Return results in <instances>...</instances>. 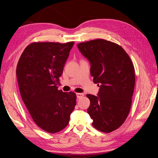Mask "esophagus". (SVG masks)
Instances as JSON below:
<instances>
[{
  "label": "esophagus",
  "instance_id": "34e87169",
  "mask_svg": "<svg viewBox=\"0 0 158 158\" xmlns=\"http://www.w3.org/2000/svg\"><path fill=\"white\" fill-rule=\"evenodd\" d=\"M84 94H82V93H77V94H76V96H77V98H78V99L82 98L84 96Z\"/></svg>",
  "mask_w": 158,
  "mask_h": 158
}]
</instances>
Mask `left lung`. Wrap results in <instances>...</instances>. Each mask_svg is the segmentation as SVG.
Returning <instances> with one entry per match:
<instances>
[{"instance_id":"left-lung-1","label":"left lung","mask_w":158,"mask_h":158,"mask_svg":"<svg viewBox=\"0 0 158 158\" xmlns=\"http://www.w3.org/2000/svg\"><path fill=\"white\" fill-rule=\"evenodd\" d=\"M78 47L91 63V76L100 88L98 96L87 94L88 113L97 130H117L130 112L135 85V70L121 46L103 39L80 43Z\"/></svg>"}]
</instances>
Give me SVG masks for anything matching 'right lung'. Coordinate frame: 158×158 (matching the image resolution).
Wrapping results in <instances>:
<instances>
[{"label": "right lung", "instance_id": "1", "mask_svg": "<svg viewBox=\"0 0 158 158\" xmlns=\"http://www.w3.org/2000/svg\"><path fill=\"white\" fill-rule=\"evenodd\" d=\"M74 42H33L23 51L16 74L22 99L36 125L49 133L68 125L74 92L58 89L59 77Z\"/></svg>", "mask_w": 158, "mask_h": 158}]
</instances>
